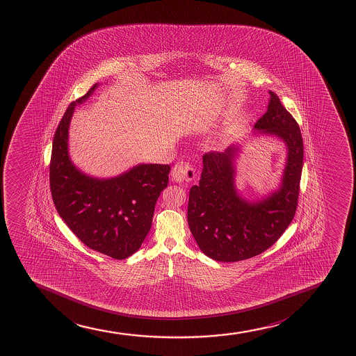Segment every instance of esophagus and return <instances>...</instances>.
<instances>
[{
    "instance_id": "1",
    "label": "esophagus",
    "mask_w": 356,
    "mask_h": 356,
    "mask_svg": "<svg viewBox=\"0 0 356 356\" xmlns=\"http://www.w3.org/2000/svg\"><path fill=\"white\" fill-rule=\"evenodd\" d=\"M172 180L175 182H191L195 179V170L188 162H177L172 169Z\"/></svg>"
}]
</instances>
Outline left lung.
I'll return each mask as SVG.
<instances>
[{
  "mask_svg": "<svg viewBox=\"0 0 356 356\" xmlns=\"http://www.w3.org/2000/svg\"><path fill=\"white\" fill-rule=\"evenodd\" d=\"M268 111L254 128L280 137L288 145V163L280 191L250 204L236 194L233 157L236 148L202 156L204 169L189 192L187 219L194 239L206 256L224 263L258 256L280 239L291 224L300 195L303 138L298 123L270 91Z\"/></svg>",
  "mask_w": 356,
  "mask_h": 356,
  "instance_id": "8db88e82",
  "label": "left lung"
}]
</instances>
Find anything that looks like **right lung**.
Masks as SVG:
<instances>
[{
    "mask_svg": "<svg viewBox=\"0 0 356 356\" xmlns=\"http://www.w3.org/2000/svg\"><path fill=\"white\" fill-rule=\"evenodd\" d=\"M66 108L53 138L49 187L56 211L78 239L113 259H125L140 248L152 227L156 201L168 186L169 164H140L111 180L81 174L67 154L68 125L76 104Z\"/></svg>",
    "mask_w": 356,
    "mask_h": 356,
    "instance_id": "right-lung-1",
    "label": "right lung"
}]
</instances>
